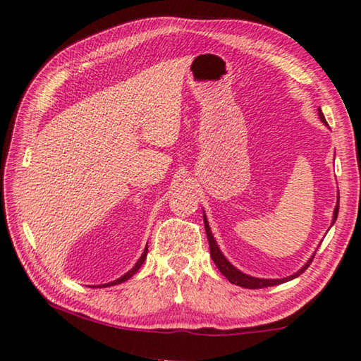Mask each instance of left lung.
Here are the masks:
<instances>
[{"label": "left lung", "mask_w": 361, "mask_h": 361, "mask_svg": "<svg viewBox=\"0 0 361 361\" xmlns=\"http://www.w3.org/2000/svg\"><path fill=\"white\" fill-rule=\"evenodd\" d=\"M319 116L320 119L325 122L326 124V119L325 116H323L322 109H319ZM338 213H339V204L336 205L334 209V216H333V223L336 221V218H338ZM204 223H205V232H207V239H209V245H210V255H212V259L215 262L216 267L219 269V272L223 274V276L229 280L231 283H235L239 286H243V288H250V290H256V288H266V286H274V285H280V283H285L288 282V280H293L301 276V274L305 271L310 266V262H312L314 256L307 261V264H305L302 269H299V271L295 274V276H290V277H285V279H277V280H269V279H256V277H250L247 274L240 272L239 269H235L234 266L231 264V262L224 258L223 253L219 252V248L216 245L215 239H213L212 235V231H210V226L209 221H207V218L204 215Z\"/></svg>", "instance_id": "obj_1"}]
</instances>
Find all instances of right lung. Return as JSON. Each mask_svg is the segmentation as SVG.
<instances>
[{"label": "right lung", "instance_id": "right-lung-1", "mask_svg": "<svg viewBox=\"0 0 361 361\" xmlns=\"http://www.w3.org/2000/svg\"><path fill=\"white\" fill-rule=\"evenodd\" d=\"M146 255H148V247L145 248V252H143V255L140 256V259L137 261V264L133 266L129 272L126 274V276H122L121 279H118V280H114V282H111V283H106V285H102V286H111V285H118V283H122V282H126V280H129L133 274H137V271L140 267H142V264L145 262V259H146Z\"/></svg>", "mask_w": 361, "mask_h": 361}]
</instances>
